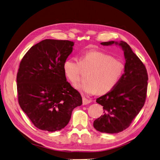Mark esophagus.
Returning a JSON list of instances; mask_svg holds the SVG:
<instances>
[{
    "label": "esophagus",
    "mask_w": 160,
    "mask_h": 160,
    "mask_svg": "<svg viewBox=\"0 0 160 160\" xmlns=\"http://www.w3.org/2000/svg\"><path fill=\"white\" fill-rule=\"evenodd\" d=\"M91 101L87 99V98H85V97H83V98H82V103H83V105H87V104L91 103Z\"/></svg>",
    "instance_id": "1"
}]
</instances>
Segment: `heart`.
Segmentation results:
<instances>
[{
    "label": "heart",
    "mask_w": 160,
    "mask_h": 160,
    "mask_svg": "<svg viewBox=\"0 0 160 160\" xmlns=\"http://www.w3.org/2000/svg\"><path fill=\"white\" fill-rule=\"evenodd\" d=\"M63 71L73 84L79 80L82 69L89 72L87 82L76 85V88L87 95L97 92L103 95L111 91L122 77L124 65L117 59L99 51H92L82 55L80 61L69 58L64 61Z\"/></svg>",
    "instance_id": "obj_1"
}]
</instances>
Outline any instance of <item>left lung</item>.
Instances as JSON below:
<instances>
[{"mask_svg": "<svg viewBox=\"0 0 160 160\" xmlns=\"http://www.w3.org/2000/svg\"><path fill=\"white\" fill-rule=\"evenodd\" d=\"M101 44L120 47L124 51L125 64L124 74L116 87L97 99L105 111L94 121L93 126L101 132L118 133L128 128L144 105L148 76L144 64L126 42L109 41Z\"/></svg>", "mask_w": 160, "mask_h": 160, "instance_id": "8db88e82", "label": "left lung"}]
</instances>
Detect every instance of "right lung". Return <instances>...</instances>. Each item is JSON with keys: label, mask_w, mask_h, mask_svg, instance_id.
<instances>
[{"label": "right lung", "mask_w": 160, "mask_h": 160, "mask_svg": "<svg viewBox=\"0 0 160 160\" xmlns=\"http://www.w3.org/2000/svg\"><path fill=\"white\" fill-rule=\"evenodd\" d=\"M73 44L69 40H42L30 48L20 63L19 104L40 130L54 132L63 128L73 109L82 104L80 94L67 82L63 68Z\"/></svg>", "instance_id": "add662e5"}]
</instances>
